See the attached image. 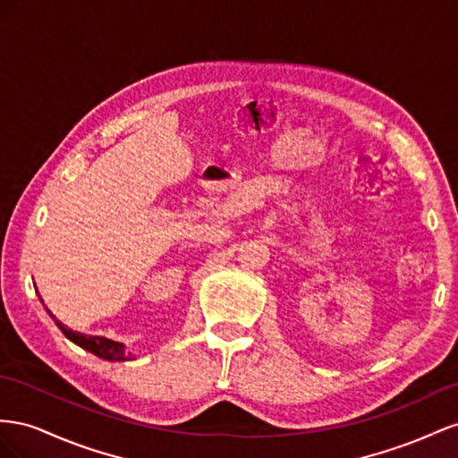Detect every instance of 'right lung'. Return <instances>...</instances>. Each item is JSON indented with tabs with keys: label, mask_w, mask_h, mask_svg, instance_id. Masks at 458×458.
I'll return each instance as SVG.
<instances>
[{
	"label": "right lung",
	"mask_w": 458,
	"mask_h": 458,
	"mask_svg": "<svg viewBox=\"0 0 458 458\" xmlns=\"http://www.w3.org/2000/svg\"><path fill=\"white\" fill-rule=\"evenodd\" d=\"M54 317V315H51ZM55 324L59 326V330L67 335L72 344L81 345L82 349L94 352L96 357L99 359H106V360H130L132 357L126 355L124 351V345L123 344H116V342H111V339L107 337H101V335H86V334H81V332H72L71 328H67V326L61 324L55 317H54Z\"/></svg>",
	"instance_id": "obj_1"
}]
</instances>
